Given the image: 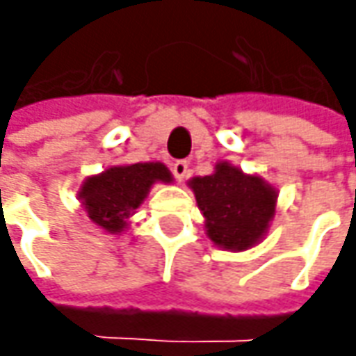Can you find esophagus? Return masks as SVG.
<instances>
[{"label":"esophagus","mask_w":356,"mask_h":356,"mask_svg":"<svg viewBox=\"0 0 356 356\" xmlns=\"http://www.w3.org/2000/svg\"><path fill=\"white\" fill-rule=\"evenodd\" d=\"M172 174H174V178H176L178 182H182L186 178V174H188V162H186V160H176V162L172 164Z\"/></svg>","instance_id":"34e87169"}]
</instances>
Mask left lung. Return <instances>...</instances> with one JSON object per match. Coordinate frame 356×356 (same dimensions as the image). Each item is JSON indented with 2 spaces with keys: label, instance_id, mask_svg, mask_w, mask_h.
I'll return each instance as SVG.
<instances>
[{
  "label": "left lung",
  "instance_id": "left-lung-1",
  "mask_svg": "<svg viewBox=\"0 0 356 356\" xmlns=\"http://www.w3.org/2000/svg\"><path fill=\"white\" fill-rule=\"evenodd\" d=\"M208 236L226 250H248L266 234L275 213L277 192L259 176L220 162L216 172L190 180Z\"/></svg>",
  "mask_w": 356,
  "mask_h": 356
}]
</instances>
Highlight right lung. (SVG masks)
Here are the masks:
<instances>
[{"mask_svg":"<svg viewBox=\"0 0 356 356\" xmlns=\"http://www.w3.org/2000/svg\"><path fill=\"white\" fill-rule=\"evenodd\" d=\"M158 180H172L168 168L160 162L113 166L99 176H90L79 196L97 226L118 234L127 227V220L143 204L150 186Z\"/></svg>","mask_w":356,"mask_h":356,"instance_id":"1","label":"right lung"}]
</instances>
